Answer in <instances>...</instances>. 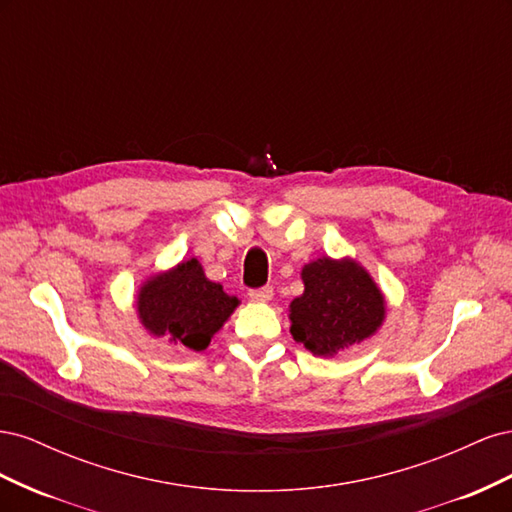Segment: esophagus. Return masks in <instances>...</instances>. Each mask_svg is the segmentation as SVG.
<instances>
[{
  "label": "esophagus",
  "instance_id": "obj_1",
  "mask_svg": "<svg viewBox=\"0 0 512 512\" xmlns=\"http://www.w3.org/2000/svg\"><path fill=\"white\" fill-rule=\"evenodd\" d=\"M271 297H273V288L271 286H262V288L250 290V299L258 301V303H267V301H271Z\"/></svg>",
  "mask_w": 512,
  "mask_h": 512
}]
</instances>
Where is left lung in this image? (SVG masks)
Segmentation results:
<instances>
[{
  "label": "left lung",
  "instance_id": "1",
  "mask_svg": "<svg viewBox=\"0 0 512 512\" xmlns=\"http://www.w3.org/2000/svg\"><path fill=\"white\" fill-rule=\"evenodd\" d=\"M305 290L290 303L292 337L316 356H333L374 335L384 297L354 260L320 258L301 271Z\"/></svg>",
  "mask_w": 512,
  "mask_h": 512
}]
</instances>
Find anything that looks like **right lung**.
Returning a JSON list of instances; mask_svg holds the SVG:
<instances>
[{
	"label": "right lung",
	"mask_w": 512,
	"mask_h": 512,
	"mask_svg": "<svg viewBox=\"0 0 512 512\" xmlns=\"http://www.w3.org/2000/svg\"><path fill=\"white\" fill-rule=\"evenodd\" d=\"M237 305V297H228L220 284L207 280L196 258L153 277L136 301L138 318L149 333L170 335V342L196 352L209 346Z\"/></svg>",
	"instance_id": "add662e5"
}]
</instances>
